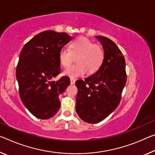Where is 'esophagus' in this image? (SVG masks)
Instances as JSON below:
<instances>
[{
    "label": "esophagus",
    "mask_w": 155,
    "mask_h": 155,
    "mask_svg": "<svg viewBox=\"0 0 155 155\" xmlns=\"http://www.w3.org/2000/svg\"><path fill=\"white\" fill-rule=\"evenodd\" d=\"M75 82H76V80L74 79V78H70V83H71V84H72V85L74 84Z\"/></svg>",
    "instance_id": "34e87169"
}]
</instances>
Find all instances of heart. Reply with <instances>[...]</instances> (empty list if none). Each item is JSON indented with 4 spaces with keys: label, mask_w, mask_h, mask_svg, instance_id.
Here are the masks:
<instances>
[{
    "label": "heart",
    "mask_w": 155,
    "mask_h": 155,
    "mask_svg": "<svg viewBox=\"0 0 155 155\" xmlns=\"http://www.w3.org/2000/svg\"><path fill=\"white\" fill-rule=\"evenodd\" d=\"M74 57L77 63L63 72L69 77H81L87 71L89 74L97 72L104 61V52L100 45L87 38L80 37L70 44V50L63 48L58 53L60 63L65 68L73 62Z\"/></svg>",
    "instance_id": "1"
}]
</instances>
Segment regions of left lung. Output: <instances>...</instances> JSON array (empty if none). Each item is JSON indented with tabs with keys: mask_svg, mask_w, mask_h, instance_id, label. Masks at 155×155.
<instances>
[{
	"mask_svg": "<svg viewBox=\"0 0 155 155\" xmlns=\"http://www.w3.org/2000/svg\"><path fill=\"white\" fill-rule=\"evenodd\" d=\"M96 38L104 48V61L94 74L76 82V111L89 124L101 121L117 108L126 83V61L121 50L108 38Z\"/></svg>",
	"mask_w": 155,
	"mask_h": 155,
	"instance_id": "obj_1",
	"label": "left lung"
}]
</instances>
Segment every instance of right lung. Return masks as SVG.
<instances>
[{
  "mask_svg": "<svg viewBox=\"0 0 155 155\" xmlns=\"http://www.w3.org/2000/svg\"><path fill=\"white\" fill-rule=\"evenodd\" d=\"M72 38L65 32L44 31L28 41L21 51L16 72L19 94L25 106L38 119H50L60 108L58 96L70 84V78L51 79L61 72L59 51Z\"/></svg>",
  "mask_w": 155,
  "mask_h": 155,
  "instance_id": "obj_1",
  "label": "right lung"
}]
</instances>
